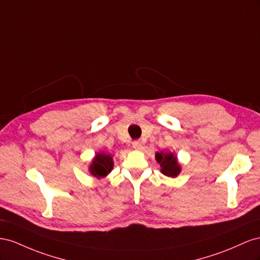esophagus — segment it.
<instances>
[{
  "label": "esophagus",
  "mask_w": 260,
  "mask_h": 260,
  "mask_svg": "<svg viewBox=\"0 0 260 260\" xmlns=\"http://www.w3.org/2000/svg\"><path fill=\"white\" fill-rule=\"evenodd\" d=\"M133 147H134L135 149H137V150H140L143 148V145H142V143L139 142V140H135V142L133 143Z\"/></svg>",
  "instance_id": "1"
}]
</instances>
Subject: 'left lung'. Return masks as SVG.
Here are the masks:
<instances>
[{"instance_id":"left-lung-1","label":"left lung","mask_w":260,"mask_h":260,"mask_svg":"<svg viewBox=\"0 0 260 260\" xmlns=\"http://www.w3.org/2000/svg\"><path fill=\"white\" fill-rule=\"evenodd\" d=\"M155 160L160 165L162 174L169 177H176L182 171V167L177 160V155L173 152L160 151L155 152Z\"/></svg>"}]
</instances>
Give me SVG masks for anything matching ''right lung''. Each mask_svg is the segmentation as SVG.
<instances>
[{
  "mask_svg": "<svg viewBox=\"0 0 260 260\" xmlns=\"http://www.w3.org/2000/svg\"><path fill=\"white\" fill-rule=\"evenodd\" d=\"M113 155L101 151L94 155L91 163L88 167V171L93 177L101 180L111 173L113 170Z\"/></svg>",
  "mask_w": 260,
  "mask_h": 260,
  "instance_id": "add662e5",
  "label": "right lung"
}]
</instances>
